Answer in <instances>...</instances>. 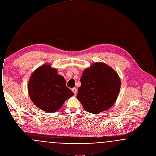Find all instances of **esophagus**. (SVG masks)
<instances>
[{"mask_svg":"<svg viewBox=\"0 0 156 156\" xmlns=\"http://www.w3.org/2000/svg\"><path fill=\"white\" fill-rule=\"evenodd\" d=\"M72 91L74 92V94L75 95H76V92H77V89H76V88H73L72 89Z\"/></svg>","mask_w":156,"mask_h":156,"instance_id":"34e87169","label":"esophagus"}]
</instances>
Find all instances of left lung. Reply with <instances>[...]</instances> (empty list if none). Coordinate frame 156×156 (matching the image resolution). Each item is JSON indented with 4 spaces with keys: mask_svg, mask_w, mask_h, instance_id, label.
Returning a JSON list of instances; mask_svg holds the SVG:
<instances>
[{
    "mask_svg": "<svg viewBox=\"0 0 156 156\" xmlns=\"http://www.w3.org/2000/svg\"><path fill=\"white\" fill-rule=\"evenodd\" d=\"M76 98L86 111L98 114L110 109L119 95L121 82L118 73L104 62L85 69Z\"/></svg>",
    "mask_w": 156,
    "mask_h": 156,
    "instance_id": "obj_1",
    "label": "left lung"
}]
</instances>
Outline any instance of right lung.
Returning <instances> with one entry per match:
<instances>
[{
  "label": "right lung",
  "mask_w": 156,
  "mask_h": 156,
  "mask_svg": "<svg viewBox=\"0 0 156 156\" xmlns=\"http://www.w3.org/2000/svg\"><path fill=\"white\" fill-rule=\"evenodd\" d=\"M28 92L33 103L48 113L59 110L64 102L74 95L66 86L64 78L50 64L41 66L31 74Z\"/></svg>",
  "instance_id": "obj_1"
}]
</instances>
